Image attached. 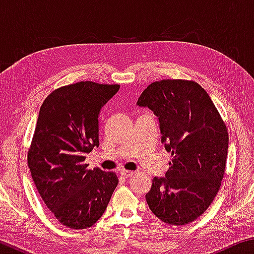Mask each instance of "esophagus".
Returning a JSON list of instances; mask_svg holds the SVG:
<instances>
[{
    "label": "esophagus",
    "instance_id": "34e87169",
    "mask_svg": "<svg viewBox=\"0 0 254 254\" xmlns=\"http://www.w3.org/2000/svg\"><path fill=\"white\" fill-rule=\"evenodd\" d=\"M121 175L126 178H130V177H132L133 175H134V173H133V171H128V170L123 169V170H121Z\"/></svg>",
    "mask_w": 254,
    "mask_h": 254
}]
</instances>
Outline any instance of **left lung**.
Masks as SVG:
<instances>
[{
    "mask_svg": "<svg viewBox=\"0 0 254 254\" xmlns=\"http://www.w3.org/2000/svg\"><path fill=\"white\" fill-rule=\"evenodd\" d=\"M136 105L158 118L161 143L173 159L166 177H154L145 195L151 212L168 224H188L203 214L221 187L229 134L199 84L163 79L150 84Z\"/></svg>",
    "mask_w": 254,
    "mask_h": 254,
    "instance_id": "obj_1",
    "label": "left lung"
}]
</instances>
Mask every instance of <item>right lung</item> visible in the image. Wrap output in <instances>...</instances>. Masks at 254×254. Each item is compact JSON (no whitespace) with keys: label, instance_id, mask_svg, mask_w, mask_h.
Instances as JSON below:
<instances>
[{"label":"right lung","instance_id":"obj_1","mask_svg":"<svg viewBox=\"0 0 254 254\" xmlns=\"http://www.w3.org/2000/svg\"><path fill=\"white\" fill-rule=\"evenodd\" d=\"M120 85L94 81L64 86L42 103L28 153L34 185L55 217L70 229H87L105 212L119 179L87 169L86 153L100 145L98 117Z\"/></svg>","mask_w":254,"mask_h":254}]
</instances>
